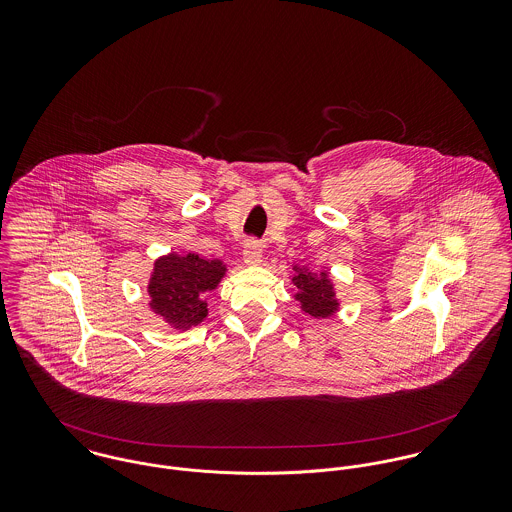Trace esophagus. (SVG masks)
Instances as JSON below:
<instances>
[{"instance_id": "obj_1", "label": "esophagus", "mask_w": 512, "mask_h": 512, "mask_svg": "<svg viewBox=\"0 0 512 512\" xmlns=\"http://www.w3.org/2000/svg\"><path fill=\"white\" fill-rule=\"evenodd\" d=\"M242 260H244L246 266H258L262 262V244L256 242V240H248L244 244Z\"/></svg>"}]
</instances>
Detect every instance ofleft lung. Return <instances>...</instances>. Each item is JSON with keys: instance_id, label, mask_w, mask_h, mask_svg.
Returning <instances> with one entry per match:
<instances>
[{"instance_id": "obj_1", "label": "left lung", "mask_w": 512, "mask_h": 512, "mask_svg": "<svg viewBox=\"0 0 512 512\" xmlns=\"http://www.w3.org/2000/svg\"><path fill=\"white\" fill-rule=\"evenodd\" d=\"M295 295L301 311L313 319L333 317L341 309V301L335 292V282L329 270L311 272L307 266H293L292 276Z\"/></svg>"}]
</instances>
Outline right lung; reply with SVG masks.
<instances>
[{"instance_id": "1", "label": "right lung", "mask_w": 512, "mask_h": 512, "mask_svg": "<svg viewBox=\"0 0 512 512\" xmlns=\"http://www.w3.org/2000/svg\"><path fill=\"white\" fill-rule=\"evenodd\" d=\"M226 272L222 260L197 252L159 256L147 280V305L171 329L189 331L207 319V293L219 288Z\"/></svg>"}]
</instances>
